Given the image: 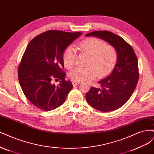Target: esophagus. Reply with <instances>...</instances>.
<instances>
[{
	"label": "esophagus",
	"instance_id": "1",
	"mask_svg": "<svg viewBox=\"0 0 154 154\" xmlns=\"http://www.w3.org/2000/svg\"><path fill=\"white\" fill-rule=\"evenodd\" d=\"M81 82H75V81H73L72 82V84L73 86H77V85H78V84H80Z\"/></svg>",
	"mask_w": 154,
	"mask_h": 154
}]
</instances>
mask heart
<instances>
[{
	"instance_id": "heart-1",
	"label": "heart",
	"mask_w": 154,
	"mask_h": 154,
	"mask_svg": "<svg viewBox=\"0 0 154 154\" xmlns=\"http://www.w3.org/2000/svg\"><path fill=\"white\" fill-rule=\"evenodd\" d=\"M81 50L90 56L87 68L77 67L72 70L68 75L75 82H88L97 75L102 77L109 73L115 66L118 59L116 49L106 45L100 39L90 38L83 40L80 45ZM75 47L70 45L66 48L63 54V62L66 68H71L75 62Z\"/></svg>"
}]
</instances>
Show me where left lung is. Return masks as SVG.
Listing matches in <instances>:
<instances>
[{
	"instance_id": "obj_1",
	"label": "left lung",
	"mask_w": 154,
	"mask_h": 154,
	"mask_svg": "<svg viewBox=\"0 0 154 154\" xmlns=\"http://www.w3.org/2000/svg\"><path fill=\"white\" fill-rule=\"evenodd\" d=\"M86 36L100 38L116 49L118 59L109 75L98 81L100 88L91 87L86 95L88 103L96 109L109 112L125 104L134 91L139 79L138 61L129 44L109 31H97Z\"/></svg>"
}]
</instances>
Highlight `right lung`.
<instances>
[{
  "label": "right lung",
  "mask_w": 154,
  "mask_h": 154,
  "mask_svg": "<svg viewBox=\"0 0 154 154\" xmlns=\"http://www.w3.org/2000/svg\"><path fill=\"white\" fill-rule=\"evenodd\" d=\"M82 34L48 31L28 44L18 67V80L25 96L34 106L45 111L57 108L65 102L73 85L65 81L63 54L67 47ZM54 78L60 80L56 86Z\"/></svg>",
  "instance_id": "right-lung-1"
}]
</instances>
